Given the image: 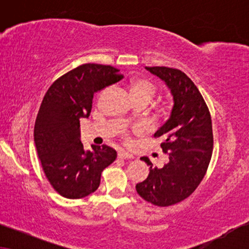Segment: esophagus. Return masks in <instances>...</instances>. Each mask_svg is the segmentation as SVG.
Returning <instances> with one entry per match:
<instances>
[{
  "label": "esophagus",
  "mask_w": 249,
  "mask_h": 249,
  "mask_svg": "<svg viewBox=\"0 0 249 249\" xmlns=\"http://www.w3.org/2000/svg\"><path fill=\"white\" fill-rule=\"evenodd\" d=\"M118 156L120 159H132L134 158V155L130 154V153L124 151V149H120V151L118 152Z\"/></svg>",
  "instance_id": "esophagus-1"
}]
</instances>
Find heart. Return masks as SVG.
Here are the masks:
<instances>
[{
  "mask_svg": "<svg viewBox=\"0 0 249 249\" xmlns=\"http://www.w3.org/2000/svg\"><path fill=\"white\" fill-rule=\"evenodd\" d=\"M130 91L132 97H147L151 101L156 91V87L152 81L144 78H137L131 81Z\"/></svg>",
  "mask_w": 249,
  "mask_h": 249,
  "instance_id": "1",
  "label": "heart"
}]
</instances>
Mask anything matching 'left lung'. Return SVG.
<instances>
[{
  "label": "left lung",
  "mask_w": 249,
  "mask_h": 249,
  "mask_svg": "<svg viewBox=\"0 0 249 249\" xmlns=\"http://www.w3.org/2000/svg\"><path fill=\"white\" fill-rule=\"evenodd\" d=\"M145 69L164 81L173 105L169 119L154 135L164 138L161 147L169 162L158 168L148 158H141L151 169L136 190L154 205L169 206L192 195L205 176L213 151L212 121L198 88L182 71L168 67Z\"/></svg>",
  "instance_id": "left-lung-1"
}]
</instances>
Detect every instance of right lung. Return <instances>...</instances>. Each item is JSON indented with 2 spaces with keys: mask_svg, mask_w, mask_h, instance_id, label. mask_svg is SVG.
I'll use <instances>...</instances> for the list:
<instances>
[{
  "mask_svg": "<svg viewBox=\"0 0 249 249\" xmlns=\"http://www.w3.org/2000/svg\"><path fill=\"white\" fill-rule=\"evenodd\" d=\"M111 66L87 63L63 74L46 91L34 128V141L47 180L66 198L94 193L102 171L117 158L107 145L81 144L80 119L88 118L94 94L122 79Z\"/></svg>",
  "mask_w": 249,
  "mask_h": 249,
  "instance_id": "1",
  "label": "right lung"
}]
</instances>
